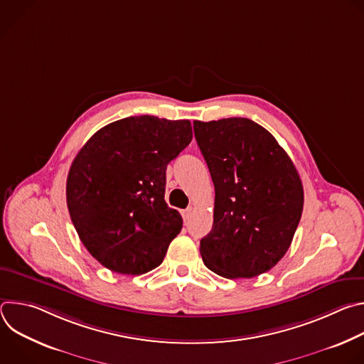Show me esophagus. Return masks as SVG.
I'll list each match as a JSON object with an SVG mask.
<instances>
[{
  "instance_id": "1",
  "label": "esophagus",
  "mask_w": 364,
  "mask_h": 364,
  "mask_svg": "<svg viewBox=\"0 0 364 364\" xmlns=\"http://www.w3.org/2000/svg\"><path fill=\"white\" fill-rule=\"evenodd\" d=\"M183 219H184V222H187V220H190V218H191V215H193V207H188V209H186V210H183Z\"/></svg>"
}]
</instances>
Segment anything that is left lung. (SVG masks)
<instances>
[{
  "mask_svg": "<svg viewBox=\"0 0 364 364\" xmlns=\"http://www.w3.org/2000/svg\"><path fill=\"white\" fill-rule=\"evenodd\" d=\"M193 125L216 193L213 228L200 240L203 262L229 279L265 274L287 253L302 215L298 171L274 135L250 119Z\"/></svg>",
  "mask_w": 364,
  "mask_h": 364,
  "instance_id": "left-lung-1",
  "label": "left lung"
}]
</instances>
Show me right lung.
Wrapping results in <instances>:
<instances>
[{
    "mask_svg": "<svg viewBox=\"0 0 364 364\" xmlns=\"http://www.w3.org/2000/svg\"><path fill=\"white\" fill-rule=\"evenodd\" d=\"M191 138L187 119L129 117L100 128L77 152L68 176V209L99 264L124 275L161 265L183 228L164 200L166 171Z\"/></svg>",
    "mask_w": 364,
    "mask_h": 364,
    "instance_id": "right-lung-1",
    "label": "right lung"
}]
</instances>
